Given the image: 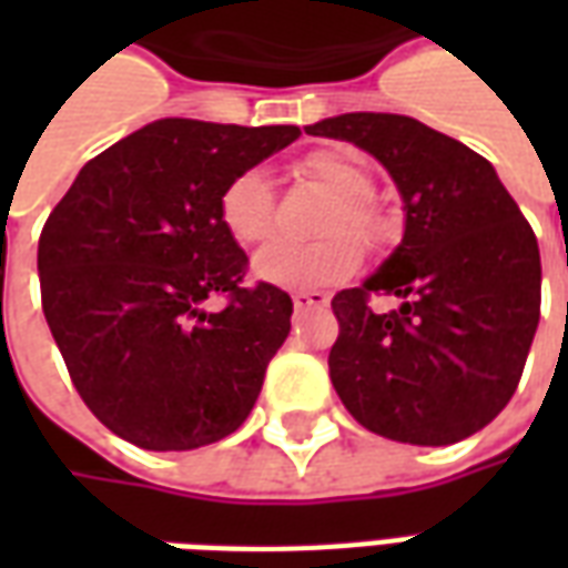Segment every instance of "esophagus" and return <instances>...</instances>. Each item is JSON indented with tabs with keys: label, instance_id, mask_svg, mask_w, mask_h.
Here are the masks:
<instances>
[{
	"label": "esophagus",
	"instance_id": "obj_1",
	"mask_svg": "<svg viewBox=\"0 0 568 568\" xmlns=\"http://www.w3.org/2000/svg\"><path fill=\"white\" fill-rule=\"evenodd\" d=\"M292 304H295L297 313H304V310H322L328 307V295L325 292H297V295H292Z\"/></svg>",
	"mask_w": 568,
	"mask_h": 568
}]
</instances>
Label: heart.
<instances>
[{"instance_id":"obj_1","label":"heart","mask_w":568,"mask_h":568,"mask_svg":"<svg viewBox=\"0 0 568 568\" xmlns=\"http://www.w3.org/2000/svg\"><path fill=\"white\" fill-rule=\"evenodd\" d=\"M297 170L307 175L310 182L334 194V206L322 222L325 240L320 243L276 240L252 258V276L276 288H292V292L328 288L346 280L362 261L358 243L352 240L354 235L365 246H374L386 234L381 212L371 203L374 175L362 154L346 149L313 151L301 161ZM273 219H276V194H273L271 175L264 170H246L224 187L222 222L236 243L252 246V243L267 240L273 231ZM346 230L354 235L346 237Z\"/></svg>"}]
</instances>
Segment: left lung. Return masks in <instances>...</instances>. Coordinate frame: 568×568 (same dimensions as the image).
<instances>
[{
    "label": "left lung",
    "instance_id": "8db88e82",
    "mask_svg": "<svg viewBox=\"0 0 568 568\" xmlns=\"http://www.w3.org/2000/svg\"><path fill=\"white\" fill-rule=\"evenodd\" d=\"M353 142L393 175L405 234L358 288L332 301L328 356L344 407L383 438L444 447L499 417L524 374L541 307L532 227L487 158L423 121L349 112L304 128ZM371 294L403 307L374 314Z\"/></svg>",
    "mask_w": 568,
    "mask_h": 568
}]
</instances>
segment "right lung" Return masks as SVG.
<instances>
[{
    "mask_svg": "<svg viewBox=\"0 0 568 568\" xmlns=\"http://www.w3.org/2000/svg\"><path fill=\"white\" fill-rule=\"evenodd\" d=\"M301 136L161 118L81 166L44 222L48 328L93 417L142 450L227 438L255 407L292 328V297L243 288L246 252L222 222L236 175ZM232 304L206 314L202 301Z\"/></svg>",
    "mask_w": 568,
    "mask_h": 568,
    "instance_id": "right-lung-1",
    "label": "right lung"
}]
</instances>
